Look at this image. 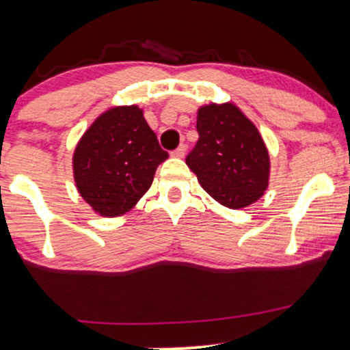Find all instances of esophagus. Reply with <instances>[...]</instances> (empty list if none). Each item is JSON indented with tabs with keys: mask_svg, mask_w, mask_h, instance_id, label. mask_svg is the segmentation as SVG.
<instances>
[{
	"mask_svg": "<svg viewBox=\"0 0 350 350\" xmlns=\"http://www.w3.org/2000/svg\"><path fill=\"white\" fill-rule=\"evenodd\" d=\"M184 154H186V146H184V144H180V146H178L172 151V156H174V158H184Z\"/></svg>",
	"mask_w": 350,
	"mask_h": 350,
	"instance_id": "34e87169",
	"label": "esophagus"
}]
</instances>
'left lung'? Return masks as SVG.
Instances as JSON below:
<instances>
[{"label":"left lung","instance_id":"1","mask_svg":"<svg viewBox=\"0 0 350 350\" xmlns=\"http://www.w3.org/2000/svg\"><path fill=\"white\" fill-rule=\"evenodd\" d=\"M199 139L186 163L200 186L228 208L256 202L268 187L270 156L256 126L234 103L200 107Z\"/></svg>","mask_w":350,"mask_h":350}]
</instances>
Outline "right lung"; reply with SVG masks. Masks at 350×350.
I'll return each instance as SVG.
<instances>
[{"instance_id":"1","label":"right lung","mask_w":350,"mask_h":350,"mask_svg":"<svg viewBox=\"0 0 350 350\" xmlns=\"http://www.w3.org/2000/svg\"><path fill=\"white\" fill-rule=\"evenodd\" d=\"M167 156L143 110L136 105L110 108L92 123L75 148V184L100 215H122L143 198L156 167Z\"/></svg>"}]
</instances>
